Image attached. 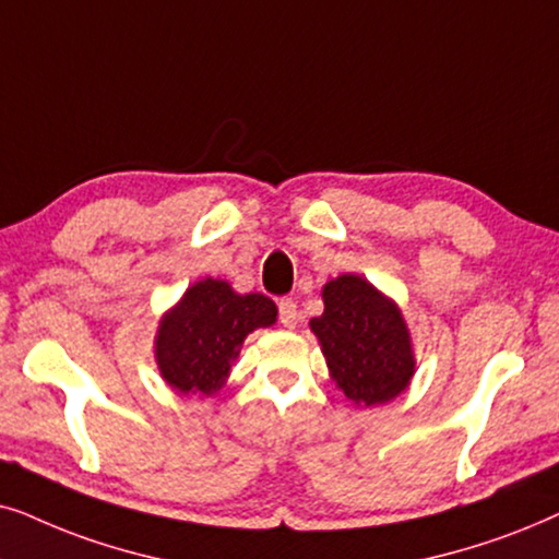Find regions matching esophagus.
Wrapping results in <instances>:
<instances>
[{
    "label": "esophagus",
    "mask_w": 559,
    "mask_h": 559,
    "mask_svg": "<svg viewBox=\"0 0 559 559\" xmlns=\"http://www.w3.org/2000/svg\"><path fill=\"white\" fill-rule=\"evenodd\" d=\"M296 301L294 299H281L278 301V319H281V324L284 326H288V330H294L296 326Z\"/></svg>",
    "instance_id": "obj_1"
}]
</instances>
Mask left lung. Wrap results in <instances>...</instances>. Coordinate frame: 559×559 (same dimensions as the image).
Instances as JSON below:
<instances>
[{"label": "left lung", "instance_id": "8db88e82", "mask_svg": "<svg viewBox=\"0 0 559 559\" xmlns=\"http://www.w3.org/2000/svg\"><path fill=\"white\" fill-rule=\"evenodd\" d=\"M324 314L311 319L330 373L355 404H385L414 376V353L399 307L360 275H340L322 292Z\"/></svg>", "mask_w": 559, "mask_h": 559}]
</instances>
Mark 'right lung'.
<instances>
[{
    "mask_svg": "<svg viewBox=\"0 0 559 559\" xmlns=\"http://www.w3.org/2000/svg\"><path fill=\"white\" fill-rule=\"evenodd\" d=\"M275 304L263 294H235L225 281H199L163 317L155 357L168 385L193 396L219 391L242 340L275 322Z\"/></svg>",
    "mask_w": 559,
    "mask_h": 559,
    "instance_id": "obj_1",
    "label": "right lung"
}]
</instances>
